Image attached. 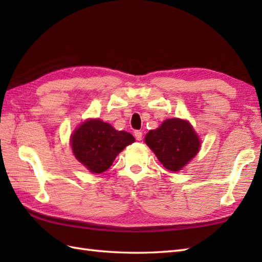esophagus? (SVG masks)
<instances>
[{"label": "esophagus", "mask_w": 262, "mask_h": 262, "mask_svg": "<svg viewBox=\"0 0 262 262\" xmlns=\"http://www.w3.org/2000/svg\"><path fill=\"white\" fill-rule=\"evenodd\" d=\"M134 135H135V138H136L137 141H142V138H143V133H142L141 130H135Z\"/></svg>", "instance_id": "1"}]
</instances>
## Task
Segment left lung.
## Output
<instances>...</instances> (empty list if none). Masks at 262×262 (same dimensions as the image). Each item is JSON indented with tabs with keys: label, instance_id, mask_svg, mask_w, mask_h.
Returning a JSON list of instances; mask_svg holds the SVG:
<instances>
[{
	"label": "left lung",
	"instance_id": "1",
	"mask_svg": "<svg viewBox=\"0 0 262 262\" xmlns=\"http://www.w3.org/2000/svg\"><path fill=\"white\" fill-rule=\"evenodd\" d=\"M147 146L157 155L165 169L179 171L196 157L200 140L190 122L179 118L166 119L145 136Z\"/></svg>",
	"mask_w": 262,
	"mask_h": 262
}]
</instances>
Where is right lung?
<instances>
[{"label": "right lung", "mask_w": 262, "mask_h": 262, "mask_svg": "<svg viewBox=\"0 0 262 262\" xmlns=\"http://www.w3.org/2000/svg\"><path fill=\"white\" fill-rule=\"evenodd\" d=\"M135 138L124 130H116L108 122L88 119L71 136V146L76 160L92 173L108 170L116 157Z\"/></svg>", "instance_id": "add662e5"}]
</instances>
